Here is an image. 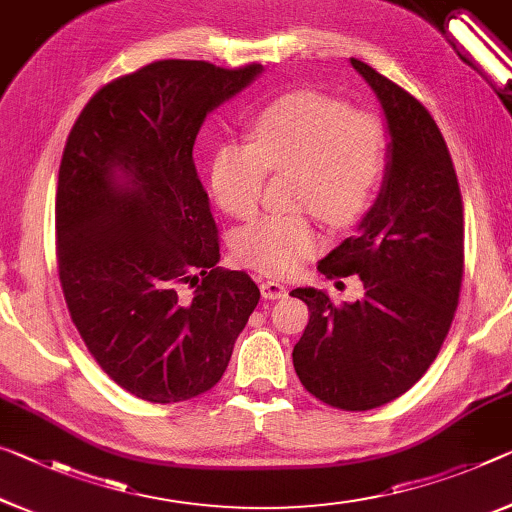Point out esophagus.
<instances>
[{"instance_id": "esophagus-1", "label": "esophagus", "mask_w": 512, "mask_h": 512, "mask_svg": "<svg viewBox=\"0 0 512 512\" xmlns=\"http://www.w3.org/2000/svg\"><path fill=\"white\" fill-rule=\"evenodd\" d=\"M261 295L265 300H281V297L288 295V288L283 286L279 281H272V279H265L261 283Z\"/></svg>"}]
</instances>
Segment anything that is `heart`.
<instances>
[{
  "mask_svg": "<svg viewBox=\"0 0 512 512\" xmlns=\"http://www.w3.org/2000/svg\"><path fill=\"white\" fill-rule=\"evenodd\" d=\"M387 169V128L375 114L316 91L267 102L249 123V144L217 148L210 187L226 215L249 219L261 203L267 171H295L293 206L313 210L329 226L357 224L371 208ZM322 245L309 212L265 215L235 233L242 265L288 277Z\"/></svg>",
  "mask_w": 512,
  "mask_h": 512,
  "instance_id": "obj_1",
  "label": "heart"
}]
</instances>
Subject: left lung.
Wrapping results in <instances>:
<instances>
[{
	"instance_id": "8db88e82",
	"label": "left lung",
	"mask_w": 512,
	"mask_h": 512,
	"mask_svg": "<svg viewBox=\"0 0 512 512\" xmlns=\"http://www.w3.org/2000/svg\"><path fill=\"white\" fill-rule=\"evenodd\" d=\"M380 100L389 130L382 190L359 224L318 263L327 279L359 274L364 300L334 306L325 290L295 288L309 325L293 350L304 389L345 412L387 405L439 355L465 272V217L451 153L419 100L350 59Z\"/></svg>"
}]
</instances>
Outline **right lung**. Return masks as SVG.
I'll return each instance as SVG.
<instances>
[{
	"label": "right lung",
	"instance_id": "1",
	"mask_svg": "<svg viewBox=\"0 0 512 512\" xmlns=\"http://www.w3.org/2000/svg\"><path fill=\"white\" fill-rule=\"evenodd\" d=\"M261 64L164 59L109 82L70 130L57 185V265L91 357L148 403L222 380L261 290L222 270L208 194L192 160L206 116ZM191 283L190 296L179 288Z\"/></svg>",
	"mask_w": 512,
	"mask_h": 512
}]
</instances>
